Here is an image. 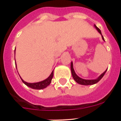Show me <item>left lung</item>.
Instances as JSON below:
<instances>
[{
	"label": "left lung",
	"instance_id": "left-lung-1",
	"mask_svg": "<svg viewBox=\"0 0 121 121\" xmlns=\"http://www.w3.org/2000/svg\"><path fill=\"white\" fill-rule=\"evenodd\" d=\"M94 26L96 28V29L97 30V31H98L100 33V35H101L102 39H103L104 41H105L104 39L103 36L102 35V33H101V31H100V29L98 28L96 26V25L95 24L94 25ZM107 69V70H105V71L103 73L101 74H100V75L98 77L97 79H82V78L79 77L78 75H77L76 74L75 71H74V70L73 62H71V74H72V76H73V78L74 80V81H75L77 83H78V84H81V85H93V84H96V83H98V82H99V81H100L101 79H102V77L104 76L105 73H106Z\"/></svg>",
	"mask_w": 121,
	"mask_h": 121
}]
</instances>
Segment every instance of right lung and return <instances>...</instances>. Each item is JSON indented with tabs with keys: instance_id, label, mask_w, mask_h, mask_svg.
<instances>
[{
	"instance_id": "1",
	"label": "right lung",
	"mask_w": 121,
	"mask_h": 121,
	"mask_svg": "<svg viewBox=\"0 0 121 121\" xmlns=\"http://www.w3.org/2000/svg\"><path fill=\"white\" fill-rule=\"evenodd\" d=\"M15 51H16V49L14 50V53ZM15 59V58H14ZM16 64V67L17 68L16 66V62L15 63ZM53 73H54V70H53V71L51 72V74L49 76L48 78H47L46 79L43 80L42 81H40V82H35V83H29V82H26L25 81H23L22 79V78L21 77V79L22 80V82L24 83L26 86H29L30 88H31L33 89H36V90H42L43 89V88H46L47 86H48L50 84L51 82V80H52V78L53 77Z\"/></svg>"
}]
</instances>
